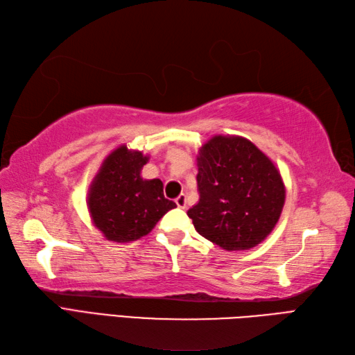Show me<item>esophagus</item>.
Masks as SVG:
<instances>
[{
    "label": "esophagus",
    "instance_id": "esophagus-1",
    "mask_svg": "<svg viewBox=\"0 0 355 355\" xmlns=\"http://www.w3.org/2000/svg\"><path fill=\"white\" fill-rule=\"evenodd\" d=\"M175 202H176V205L179 208H185L187 207V196L185 194H179L178 198L175 199Z\"/></svg>",
    "mask_w": 355,
    "mask_h": 355
}]
</instances>
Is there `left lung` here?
<instances>
[{"label": "left lung", "mask_w": 355, "mask_h": 355, "mask_svg": "<svg viewBox=\"0 0 355 355\" xmlns=\"http://www.w3.org/2000/svg\"><path fill=\"white\" fill-rule=\"evenodd\" d=\"M199 202L188 217L202 237L225 250L258 246L278 223L286 202L281 173L243 137L216 135L198 155Z\"/></svg>", "instance_id": "1"}]
</instances>
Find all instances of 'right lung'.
Instances as JSON below:
<instances>
[{"mask_svg": "<svg viewBox=\"0 0 355 355\" xmlns=\"http://www.w3.org/2000/svg\"><path fill=\"white\" fill-rule=\"evenodd\" d=\"M148 161L143 152L120 146L101 164L88 191L94 225L109 241L129 243L144 237L176 203L164 198L159 179H143Z\"/></svg>", "mask_w": 355, "mask_h": 355, "instance_id": "obj_1", "label": "right lung"}]
</instances>
